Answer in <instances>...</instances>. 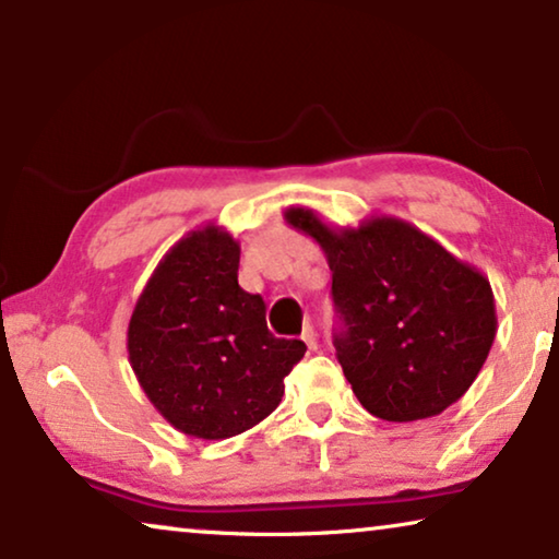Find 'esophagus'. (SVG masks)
<instances>
[{
    "instance_id": "34e87169",
    "label": "esophagus",
    "mask_w": 559,
    "mask_h": 559,
    "mask_svg": "<svg viewBox=\"0 0 559 559\" xmlns=\"http://www.w3.org/2000/svg\"><path fill=\"white\" fill-rule=\"evenodd\" d=\"M302 341H305V346H308L310 350H318V333H316V328H312L310 323L305 325V331H302Z\"/></svg>"
}]
</instances>
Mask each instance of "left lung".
I'll return each mask as SVG.
<instances>
[{"instance_id": "left-lung-1", "label": "left lung", "mask_w": 559, "mask_h": 559, "mask_svg": "<svg viewBox=\"0 0 559 559\" xmlns=\"http://www.w3.org/2000/svg\"><path fill=\"white\" fill-rule=\"evenodd\" d=\"M285 221L323 249L346 328L335 350L356 400L386 423L445 412L468 392L496 338L491 282L396 216L331 226L289 205Z\"/></svg>"}]
</instances>
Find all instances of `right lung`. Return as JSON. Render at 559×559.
I'll use <instances>...</instances> for the list:
<instances>
[{"label":"right lung","mask_w":559,"mask_h":559,"mask_svg":"<svg viewBox=\"0 0 559 559\" xmlns=\"http://www.w3.org/2000/svg\"><path fill=\"white\" fill-rule=\"evenodd\" d=\"M241 247L205 224L175 241L136 297L127 328L142 392L175 430L226 440L270 417L302 341L274 338L259 295L239 287Z\"/></svg>","instance_id":"obj_1"}]
</instances>
